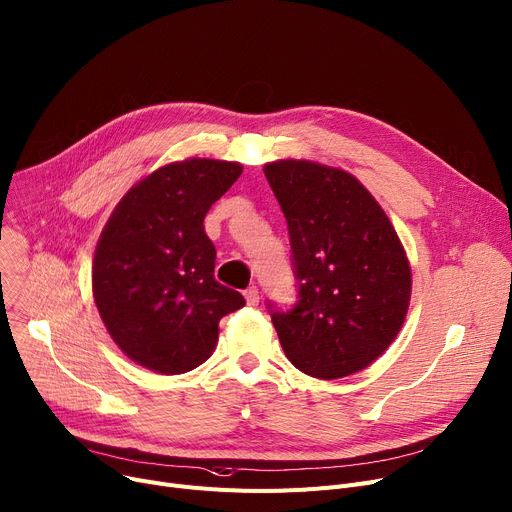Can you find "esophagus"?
<instances>
[{"mask_svg": "<svg viewBox=\"0 0 512 512\" xmlns=\"http://www.w3.org/2000/svg\"><path fill=\"white\" fill-rule=\"evenodd\" d=\"M245 298H247V304L249 306H257L259 304V290L255 286H249L245 290Z\"/></svg>", "mask_w": 512, "mask_h": 512, "instance_id": "obj_1", "label": "esophagus"}]
</instances>
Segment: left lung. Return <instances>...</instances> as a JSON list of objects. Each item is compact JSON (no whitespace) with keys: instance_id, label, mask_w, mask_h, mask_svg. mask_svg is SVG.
Segmentation results:
<instances>
[{"instance_id":"left-lung-1","label":"left lung","mask_w":512,"mask_h":512,"mask_svg":"<svg viewBox=\"0 0 512 512\" xmlns=\"http://www.w3.org/2000/svg\"><path fill=\"white\" fill-rule=\"evenodd\" d=\"M288 222L298 302L269 306L288 360L315 379H342L397 337L412 269L387 214L342 168L311 160L263 166Z\"/></svg>"}]
</instances>
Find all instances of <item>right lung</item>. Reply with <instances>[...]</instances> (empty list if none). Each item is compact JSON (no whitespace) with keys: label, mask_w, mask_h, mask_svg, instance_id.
<instances>
[{"label":"right lung","mask_w":512,"mask_h":512,"mask_svg":"<svg viewBox=\"0 0 512 512\" xmlns=\"http://www.w3.org/2000/svg\"><path fill=\"white\" fill-rule=\"evenodd\" d=\"M238 162L187 158L135 183L102 230L92 294L102 323L127 358L158 374L206 362L224 315L245 306L214 278L216 249L203 228L241 177Z\"/></svg>","instance_id":"obj_1"}]
</instances>
